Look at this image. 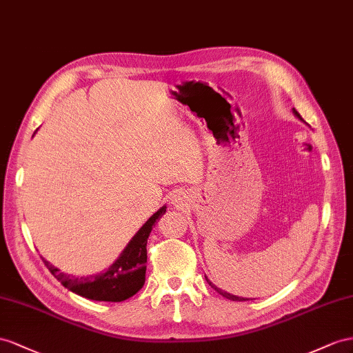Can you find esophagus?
Instances as JSON below:
<instances>
[{
    "label": "esophagus",
    "mask_w": 353,
    "mask_h": 353,
    "mask_svg": "<svg viewBox=\"0 0 353 353\" xmlns=\"http://www.w3.org/2000/svg\"><path fill=\"white\" fill-rule=\"evenodd\" d=\"M179 200H180V198H179ZM176 201H177V198H176Z\"/></svg>",
    "instance_id": "34e87169"
}]
</instances>
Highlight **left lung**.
Wrapping results in <instances>:
<instances>
[{"label":"left lung","instance_id":"1","mask_svg":"<svg viewBox=\"0 0 353 353\" xmlns=\"http://www.w3.org/2000/svg\"><path fill=\"white\" fill-rule=\"evenodd\" d=\"M294 114L298 117V119H301L303 121V117L300 116V114H298V112L295 110V108H294ZM205 280H207V283H209L213 289H214V291H218L222 296H225V298H228V300H232V301H248L249 300V298H243V296H237V295H231V294H228V292H225V291H222V289L221 288H218V286H214L212 282H210V280L209 279H207L205 277Z\"/></svg>","mask_w":353,"mask_h":353}]
</instances>
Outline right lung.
Masks as SVG:
<instances>
[{"label":"right lung","mask_w":353,"mask_h":353,"mask_svg":"<svg viewBox=\"0 0 353 353\" xmlns=\"http://www.w3.org/2000/svg\"><path fill=\"white\" fill-rule=\"evenodd\" d=\"M167 212V207L153 213L149 221L143 225L135 234L128 246L123 249L121 256L108 267L104 273H98L86 277H74L62 273L53 267L49 261L43 258V263L49 268L50 273L64 285L68 291L80 296L89 298L94 301H112L119 303L128 300L130 296L137 294L146 280V263H148V239L153 225Z\"/></svg>","instance_id":"right-lung-1"}]
</instances>
